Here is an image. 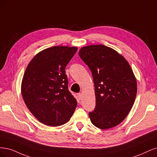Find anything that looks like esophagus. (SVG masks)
<instances>
[{"instance_id": "obj_1", "label": "esophagus", "mask_w": 157, "mask_h": 157, "mask_svg": "<svg viewBox=\"0 0 157 157\" xmlns=\"http://www.w3.org/2000/svg\"><path fill=\"white\" fill-rule=\"evenodd\" d=\"M77 97H78V100H82V94H81V93H78V94H77Z\"/></svg>"}]
</instances>
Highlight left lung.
Returning <instances> with one entry per match:
<instances>
[{"instance_id":"left-lung-1","label":"left lung","mask_w":157,"mask_h":157,"mask_svg":"<svg viewBox=\"0 0 157 157\" xmlns=\"http://www.w3.org/2000/svg\"><path fill=\"white\" fill-rule=\"evenodd\" d=\"M79 55L91 71L96 107L89 115L98 128L117 126L132 109L137 94V81L126 59L104 45L81 48Z\"/></svg>"}]
</instances>
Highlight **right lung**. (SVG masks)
Instances as JSON below:
<instances>
[{"label": "right lung", "mask_w": 157, "mask_h": 157, "mask_svg": "<svg viewBox=\"0 0 157 157\" xmlns=\"http://www.w3.org/2000/svg\"><path fill=\"white\" fill-rule=\"evenodd\" d=\"M77 47L57 45L37 53L24 73L21 91L24 102L40 123L49 126L67 123L77 101L68 89L66 66Z\"/></svg>", "instance_id": "right-lung-1"}]
</instances>
